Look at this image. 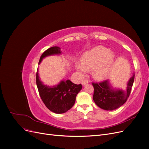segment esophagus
Returning <instances> with one entry per match:
<instances>
[{
    "instance_id": "34e87169",
    "label": "esophagus",
    "mask_w": 149,
    "mask_h": 149,
    "mask_svg": "<svg viewBox=\"0 0 149 149\" xmlns=\"http://www.w3.org/2000/svg\"><path fill=\"white\" fill-rule=\"evenodd\" d=\"M88 83V80H84L82 82V85L83 86H84L85 84H86Z\"/></svg>"
}]
</instances>
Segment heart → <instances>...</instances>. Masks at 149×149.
Instances as JSON below:
<instances>
[{
	"label": "heart",
	"instance_id": "obj_1",
	"mask_svg": "<svg viewBox=\"0 0 149 149\" xmlns=\"http://www.w3.org/2000/svg\"><path fill=\"white\" fill-rule=\"evenodd\" d=\"M114 61V56L109 49L97 46L84 53L81 63H78L76 67L81 75L91 71L94 79L102 81L109 74Z\"/></svg>",
	"mask_w": 149,
	"mask_h": 149
}]
</instances>
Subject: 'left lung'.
I'll return each mask as SVG.
<instances>
[{"label":"left lung","mask_w":149,"mask_h":149,"mask_svg":"<svg viewBox=\"0 0 149 149\" xmlns=\"http://www.w3.org/2000/svg\"><path fill=\"white\" fill-rule=\"evenodd\" d=\"M134 76L135 74L129 80L125 90L112 88L109 80L100 83H93L94 102L98 107L107 111L114 110L123 106L127 100L131 92Z\"/></svg>","instance_id":"obj_1"}]
</instances>
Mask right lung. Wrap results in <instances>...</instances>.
<instances>
[{
  "label": "right lung",
  "instance_id": "add662e5",
  "mask_svg": "<svg viewBox=\"0 0 149 149\" xmlns=\"http://www.w3.org/2000/svg\"><path fill=\"white\" fill-rule=\"evenodd\" d=\"M61 48L58 47H53L47 49L40 56L38 65L45 57L60 55ZM36 83L39 94L42 101L48 109L56 114L65 113L73 106L76 97L82 89L81 84H76L70 80L61 81L57 85L48 86L45 85L40 80L38 70L36 74Z\"/></svg>",
  "mask_w": 149,
  "mask_h": 149
}]
</instances>
